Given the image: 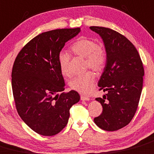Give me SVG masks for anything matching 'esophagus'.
<instances>
[{
    "label": "esophagus",
    "mask_w": 154,
    "mask_h": 154,
    "mask_svg": "<svg viewBox=\"0 0 154 154\" xmlns=\"http://www.w3.org/2000/svg\"><path fill=\"white\" fill-rule=\"evenodd\" d=\"M80 99H81L82 101H89L90 98L87 96H85V95H81V96H80Z\"/></svg>",
    "instance_id": "1"
}]
</instances>
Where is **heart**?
I'll list each match as a JSON object with an SVG mask.
<instances>
[{
  "label": "heart",
  "mask_w": 154,
  "mask_h": 154,
  "mask_svg": "<svg viewBox=\"0 0 154 154\" xmlns=\"http://www.w3.org/2000/svg\"><path fill=\"white\" fill-rule=\"evenodd\" d=\"M71 48L75 55L86 58V68H90L99 72L104 68L107 59L105 50L93 40L80 38L72 44ZM59 64L62 74L65 77H70L69 56L66 53H62L59 55ZM95 78V73L92 71H88L72 79L70 82V86L73 90L80 93L87 94L92 89Z\"/></svg>",
  "instance_id": "obj_1"
}]
</instances>
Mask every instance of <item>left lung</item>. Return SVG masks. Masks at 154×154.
I'll return each mask as SVG.
<instances>
[{
  "mask_svg": "<svg viewBox=\"0 0 154 154\" xmlns=\"http://www.w3.org/2000/svg\"><path fill=\"white\" fill-rule=\"evenodd\" d=\"M102 38L107 53L104 71L98 83L99 90L107 92L95 100L102 113L94 118L105 131H117L129 124L138 108L144 74L138 50L125 36L110 28L91 26Z\"/></svg>",
  "mask_w": 154,
  "mask_h": 154,
  "instance_id": "8db88e82",
  "label": "left lung"
}]
</instances>
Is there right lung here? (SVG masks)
<instances>
[{
  "instance_id": "obj_1",
  "label": "right lung",
  "mask_w": 154,
  "mask_h": 154,
  "mask_svg": "<svg viewBox=\"0 0 154 154\" xmlns=\"http://www.w3.org/2000/svg\"><path fill=\"white\" fill-rule=\"evenodd\" d=\"M80 31V28H62L38 34L15 59L12 89L16 108L22 120L40 135L60 132L68 123L70 108L80 101L76 91L62 92L65 80L59 64L65 43Z\"/></svg>"
}]
</instances>
